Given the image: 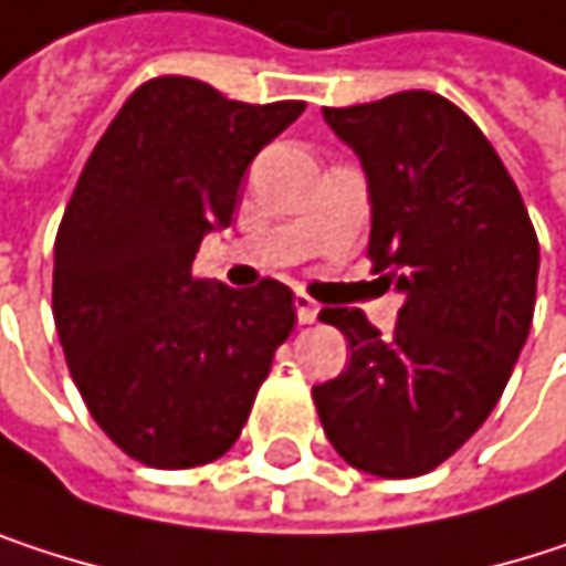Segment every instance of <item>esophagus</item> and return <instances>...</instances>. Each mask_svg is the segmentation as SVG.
Instances as JSON below:
<instances>
[{"mask_svg":"<svg viewBox=\"0 0 566 566\" xmlns=\"http://www.w3.org/2000/svg\"><path fill=\"white\" fill-rule=\"evenodd\" d=\"M296 316H300V323H303V326H310V323H316V319H319V306H316L310 296H303V293H300V296H296Z\"/></svg>","mask_w":566,"mask_h":566,"instance_id":"1","label":"esophagus"}]
</instances>
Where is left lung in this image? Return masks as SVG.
<instances>
[{
  "label": "left lung",
  "mask_w": 566,
  "mask_h": 566,
  "mask_svg": "<svg viewBox=\"0 0 566 566\" xmlns=\"http://www.w3.org/2000/svg\"><path fill=\"white\" fill-rule=\"evenodd\" d=\"M366 167L369 260L406 293L392 336L363 310H323L349 369L313 386L333 448L359 471L419 478L497 406L527 339L541 247L484 132L434 92L323 108Z\"/></svg>",
  "instance_id": "obj_1"
}]
</instances>
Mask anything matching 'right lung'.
Here are the masks:
<instances>
[{"mask_svg": "<svg viewBox=\"0 0 566 566\" xmlns=\"http://www.w3.org/2000/svg\"><path fill=\"white\" fill-rule=\"evenodd\" d=\"M303 108L157 75L85 160L55 237V329L92 419L147 468L227 454L296 326L290 286H213L193 256L233 220L250 160Z\"/></svg>", "mask_w": 566, "mask_h": 566, "instance_id": "obj_1", "label": "right lung"}]
</instances>
